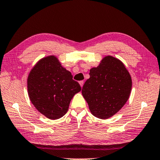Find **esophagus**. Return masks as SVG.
<instances>
[{"mask_svg": "<svg viewBox=\"0 0 160 160\" xmlns=\"http://www.w3.org/2000/svg\"><path fill=\"white\" fill-rule=\"evenodd\" d=\"M79 84H80V86H81V87H83V85H84V82H83V81H80L79 82Z\"/></svg>", "mask_w": 160, "mask_h": 160, "instance_id": "1", "label": "esophagus"}]
</instances>
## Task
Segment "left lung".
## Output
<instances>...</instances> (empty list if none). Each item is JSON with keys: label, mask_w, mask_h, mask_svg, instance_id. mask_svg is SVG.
I'll list each match as a JSON object with an SVG mask.
<instances>
[{"label": "left lung", "mask_w": 160, "mask_h": 160, "mask_svg": "<svg viewBox=\"0 0 160 160\" xmlns=\"http://www.w3.org/2000/svg\"><path fill=\"white\" fill-rule=\"evenodd\" d=\"M89 78L82 88V95L90 112L100 119L112 117L130 97L132 79L121 61L107 55L97 67L90 69Z\"/></svg>", "instance_id": "8db88e82"}]
</instances>
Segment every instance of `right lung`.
I'll use <instances>...</instances> for the list:
<instances>
[{"mask_svg": "<svg viewBox=\"0 0 160 160\" xmlns=\"http://www.w3.org/2000/svg\"><path fill=\"white\" fill-rule=\"evenodd\" d=\"M27 90L37 110L48 118L56 120L68 112L71 99L82 88L55 55H48L31 69Z\"/></svg>", "mask_w": 160, "mask_h": 160, "instance_id": "add662e5", "label": "right lung"}]
</instances>
